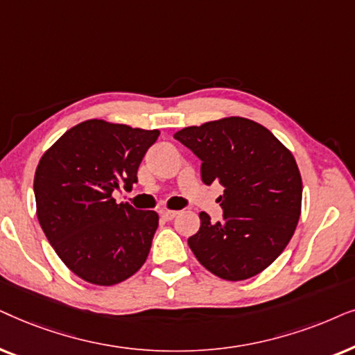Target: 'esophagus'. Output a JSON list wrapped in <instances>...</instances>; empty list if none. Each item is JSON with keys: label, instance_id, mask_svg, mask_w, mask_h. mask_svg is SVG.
<instances>
[{"label": "esophagus", "instance_id": "esophagus-1", "mask_svg": "<svg viewBox=\"0 0 355 355\" xmlns=\"http://www.w3.org/2000/svg\"><path fill=\"white\" fill-rule=\"evenodd\" d=\"M177 214H178V211H168V209L167 211H160V216H162L165 220H172Z\"/></svg>", "mask_w": 355, "mask_h": 355}]
</instances>
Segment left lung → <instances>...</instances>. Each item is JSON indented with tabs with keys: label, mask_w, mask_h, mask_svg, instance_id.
I'll list each match as a JSON object with an SVG mask.
<instances>
[{
	"label": "left lung",
	"mask_w": 355,
	"mask_h": 355,
	"mask_svg": "<svg viewBox=\"0 0 355 355\" xmlns=\"http://www.w3.org/2000/svg\"><path fill=\"white\" fill-rule=\"evenodd\" d=\"M201 160L206 185L219 183L220 222L201 212L188 239L202 266L220 279L257 276L284 252L302 207V177L294 155L268 128L242 116L188 126L173 135Z\"/></svg>",
	"instance_id": "left-lung-1"
}]
</instances>
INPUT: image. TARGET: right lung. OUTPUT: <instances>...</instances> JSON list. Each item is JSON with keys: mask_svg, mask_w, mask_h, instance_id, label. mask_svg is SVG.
<instances>
[{"mask_svg": "<svg viewBox=\"0 0 355 355\" xmlns=\"http://www.w3.org/2000/svg\"><path fill=\"white\" fill-rule=\"evenodd\" d=\"M159 130L87 120L66 131L35 170L37 217L61 261L96 286H115L143 266L159 225L155 211L116 205L138 182Z\"/></svg>", "mask_w": 355, "mask_h": 355, "instance_id": "obj_1", "label": "right lung"}]
</instances>
